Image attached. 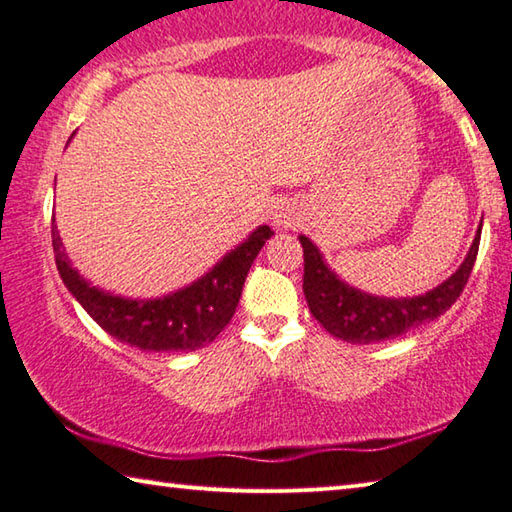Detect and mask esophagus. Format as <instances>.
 I'll return each mask as SVG.
<instances>
[{
    "mask_svg": "<svg viewBox=\"0 0 512 512\" xmlns=\"http://www.w3.org/2000/svg\"><path fill=\"white\" fill-rule=\"evenodd\" d=\"M273 223L277 225V228H287V225H291V214H287V212H275V216H273Z\"/></svg>",
    "mask_w": 512,
    "mask_h": 512,
    "instance_id": "34e87169",
    "label": "esophagus"
}]
</instances>
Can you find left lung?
Listing matches in <instances>:
<instances>
[{"mask_svg":"<svg viewBox=\"0 0 512 512\" xmlns=\"http://www.w3.org/2000/svg\"><path fill=\"white\" fill-rule=\"evenodd\" d=\"M479 241L481 228L465 262L436 289L415 298H379L339 280V275L325 264L320 250L305 235H300L302 253H305L302 291L311 314L336 339L361 345L391 341L429 320H436L454 305L470 280Z\"/></svg>","mask_w":512,"mask_h":512,"instance_id":"1","label":"left lung"}]
</instances>
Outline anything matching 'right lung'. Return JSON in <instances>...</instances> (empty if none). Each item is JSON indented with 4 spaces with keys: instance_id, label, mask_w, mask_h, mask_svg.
<instances>
[{
    "instance_id": "right-lung-1",
    "label": "right lung",
    "mask_w": 512,
    "mask_h": 512,
    "mask_svg": "<svg viewBox=\"0 0 512 512\" xmlns=\"http://www.w3.org/2000/svg\"><path fill=\"white\" fill-rule=\"evenodd\" d=\"M271 237L273 230L268 225H259L244 244L230 250L201 280L169 296L133 300L92 287L69 264L56 221H51L56 266L69 293L101 329L117 341L144 352H192L212 343L235 316L250 266Z\"/></svg>"
}]
</instances>
